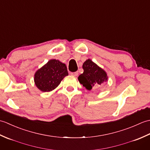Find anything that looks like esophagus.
<instances>
[{
  "label": "esophagus",
  "instance_id": "1",
  "mask_svg": "<svg viewBox=\"0 0 150 150\" xmlns=\"http://www.w3.org/2000/svg\"><path fill=\"white\" fill-rule=\"evenodd\" d=\"M72 76H75V77H76V76H77L79 75V73L77 71H75V72H71V73H70Z\"/></svg>",
  "mask_w": 150,
  "mask_h": 150
}]
</instances>
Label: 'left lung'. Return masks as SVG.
Returning a JSON list of instances; mask_svg holds the SVG:
<instances>
[{
  "mask_svg": "<svg viewBox=\"0 0 150 150\" xmlns=\"http://www.w3.org/2000/svg\"><path fill=\"white\" fill-rule=\"evenodd\" d=\"M83 73L79 76V82L88 90L100 87L108 81L107 73L90 59H88L82 65Z\"/></svg>",
  "mask_w": 150,
  "mask_h": 150,
  "instance_id": "obj_1",
  "label": "left lung"
}]
</instances>
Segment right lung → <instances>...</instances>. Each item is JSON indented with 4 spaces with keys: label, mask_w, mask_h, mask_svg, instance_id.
Instances as JSON below:
<instances>
[{
    "label": "right lung",
    "mask_w": 150,
    "mask_h": 150,
    "mask_svg": "<svg viewBox=\"0 0 150 150\" xmlns=\"http://www.w3.org/2000/svg\"><path fill=\"white\" fill-rule=\"evenodd\" d=\"M67 75L68 72L65 64L52 59L35 72L34 82L40 91L48 92L55 90Z\"/></svg>",
    "instance_id": "add662e5"
}]
</instances>
